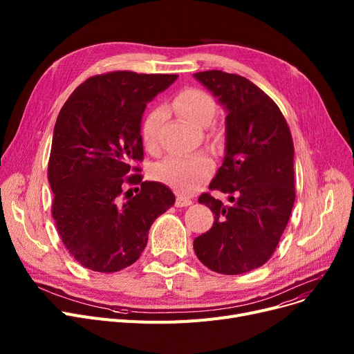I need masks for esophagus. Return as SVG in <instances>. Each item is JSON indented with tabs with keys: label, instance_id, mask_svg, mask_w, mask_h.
<instances>
[{
	"label": "esophagus",
	"instance_id": "obj_1",
	"mask_svg": "<svg viewBox=\"0 0 354 354\" xmlns=\"http://www.w3.org/2000/svg\"><path fill=\"white\" fill-rule=\"evenodd\" d=\"M175 205H176L178 208L189 207V205H192V201H191L189 198H185V196H182V195H178V198H176V202H175Z\"/></svg>",
	"mask_w": 354,
	"mask_h": 354
}]
</instances>
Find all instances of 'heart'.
Here are the masks:
<instances>
[{"label": "heart", "mask_w": 354, "mask_h": 354, "mask_svg": "<svg viewBox=\"0 0 354 354\" xmlns=\"http://www.w3.org/2000/svg\"><path fill=\"white\" fill-rule=\"evenodd\" d=\"M178 113L195 126L208 124L215 115L212 97L199 88H185L174 100ZM165 119V109H152L142 123V140L147 149L158 145L159 129ZM214 171V162L207 155L171 156L153 167V178L175 191L189 195L205 183Z\"/></svg>", "instance_id": "b5f03b06"}]
</instances>
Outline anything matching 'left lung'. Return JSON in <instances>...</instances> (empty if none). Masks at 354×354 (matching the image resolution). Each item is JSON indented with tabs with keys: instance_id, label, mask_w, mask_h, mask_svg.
<instances>
[{
	"instance_id": "8db88e82",
	"label": "left lung",
	"mask_w": 354,
	"mask_h": 354,
	"mask_svg": "<svg viewBox=\"0 0 354 354\" xmlns=\"http://www.w3.org/2000/svg\"><path fill=\"white\" fill-rule=\"evenodd\" d=\"M227 111L225 155L209 189L228 195L224 205L209 194L199 203L215 214L194 250L209 270L236 275L264 266L290 219L294 199V145L278 106L248 79L221 70L195 73Z\"/></svg>"
}]
</instances>
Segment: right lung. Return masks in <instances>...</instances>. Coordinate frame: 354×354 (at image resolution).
Here are the masks:
<instances>
[{
  "label": "right lung",
  "instance_id": "1",
  "mask_svg": "<svg viewBox=\"0 0 354 354\" xmlns=\"http://www.w3.org/2000/svg\"><path fill=\"white\" fill-rule=\"evenodd\" d=\"M176 79L100 74L82 83L60 110L48 160L51 212L63 244L88 270L116 272L138 261L153 221L175 203L166 185L142 182L139 174L125 176L143 159L146 103ZM138 183L141 191L123 198L125 185Z\"/></svg>",
  "mask_w": 354,
  "mask_h": 354
}]
</instances>
